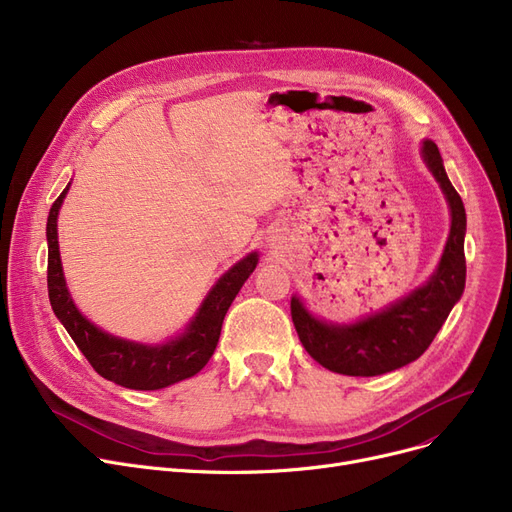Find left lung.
Returning a JSON list of instances; mask_svg holds the SVG:
<instances>
[{"mask_svg": "<svg viewBox=\"0 0 512 512\" xmlns=\"http://www.w3.org/2000/svg\"><path fill=\"white\" fill-rule=\"evenodd\" d=\"M427 170L440 184L450 207V234L436 272L407 297L353 324H332L315 317L294 294L290 313L305 351L326 369L342 375H382L419 359L440 332L465 290L467 215L459 193L450 184L434 141L421 143Z\"/></svg>", "mask_w": 512, "mask_h": 512, "instance_id": "left-lung-1", "label": "left lung"}]
</instances>
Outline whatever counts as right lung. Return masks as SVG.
Listing matches in <instances>:
<instances>
[{"instance_id": "1", "label": "right lung", "mask_w": 512, "mask_h": 512, "mask_svg": "<svg viewBox=\"0 0 512 512\" xmlns=\"http://www.w3.org/2000/svg\"><path fill=\"white\" fill-rule=\"evenodd\" d=\"M68 191L70 182L51 205L47 218V290L53 313L62 321L80 353L105 380L130 390H161L193 378L207 365L218 346L228 307L253 274L259 255L255 251L249 253L220 276L184 332L168 342L143 344L112 336L78 311L66 286L58 245V215Z\"/></svg>"}]
</instances>
